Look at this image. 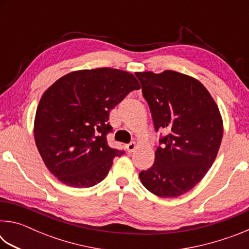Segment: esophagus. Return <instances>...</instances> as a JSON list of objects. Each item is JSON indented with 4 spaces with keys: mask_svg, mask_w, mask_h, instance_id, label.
<instances>
[{
    "mask_svg": "<svg viewBox=\"0 0 249 249\" xmlns=\"http://www.w3.org/2000/svg\"><path fill=\"white\" fill-rule=\"evenodd\" d=\"M135 148H136V144L135 142H130V144L126 145V149H127L128 153H132V151L135 150Z\"/></svg>",
    "mask_w": 249,
    "mask_h": 249,
    "instance_id": "esophagus-1",
    "label": "esophagus"
}]
</instances>
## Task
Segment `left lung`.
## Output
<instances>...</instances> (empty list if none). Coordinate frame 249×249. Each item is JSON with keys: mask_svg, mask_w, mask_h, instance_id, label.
I'll return each mask as SVG.
<instances>
[{"mask_svg": "<svg viewBox=\"0 0 249 249\" xmlns=\"http://www.w3.org/2000/svg\"><path fill=\"white\" fill-rule=\"evenodd\" d=\"M155 129H165L153 167L140 174L147 190L161 197L190 191L215 160L223 137L217 104L199 80L165 70L136 72Z\"/></svg>", "mask_w": 249, "mask_h": 249, "instance_id": "1", "label": "left lung"}]
</instances>
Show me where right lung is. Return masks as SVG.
Wrapping results in <instances>:
<instances>
[{
	"instance_id": "add662e5",
	"label": "right lung",
	"mask_w": 249,
	"mask_h": 249,
	"mask_svg": "<svg viewBox=\"0 0 249 249\" xmlns=\"http://www.w3.org/2000/svg\"><path fill=\"white\" fill-rule=\"evenodd\" d=\"M140 82L112 68L72 71L44 92L36 109L34 137L48 170L69 187L101 182L124 151L107 145L109 111Z\"/></svg>"
}]
</instances>
